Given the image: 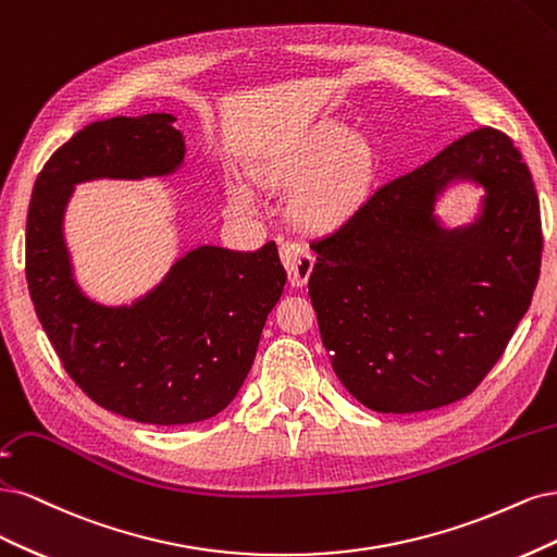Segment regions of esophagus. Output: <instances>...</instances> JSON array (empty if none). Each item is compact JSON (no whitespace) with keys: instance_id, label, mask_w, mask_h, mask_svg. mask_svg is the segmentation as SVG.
Segmentation results:
<instances>
[{"instance_id":"34e87169","label":"esophagus","mask_w":557,"mask_h":557,"mask_svg":"<svg viewBox=\"0 0 557 557\" xmlns=\"http://www.w3.org/2000/svg\"><path fill=\"white\" fill-rule=\"evenodd\" d=\"M280 255L284 261L286 273H289V282L294 286H302L308 282L312 265H314V257L310 255L308 247H302L298 240L286 238L280 243Z\"/></svg>"}]
</instances>
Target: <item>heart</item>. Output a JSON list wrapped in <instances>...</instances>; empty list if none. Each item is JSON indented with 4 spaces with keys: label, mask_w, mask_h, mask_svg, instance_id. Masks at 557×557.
I'll list each match as a JSON object with an SVG mask.
<instances>
[{
    "label": "heart",
    "mask_w": 557,
    "mask_h": 557,
    "mask_svg": "<svg viewBox=\"0 0 557 557\" xmlns=\"http://www.w3.org/2000/svg\"><path fill=\"white\" fill-rule=\"evenodd\" d=\"M374 169V157L366 140L351 138L343 124H326L314 132L302 146L286 157V171L302 187V218L333 226L361 203ZM236 199L247 201L249 191L236 187Z\"/></svg>",
    "instance_id": "1"
}]
</instances>
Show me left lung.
Returning <instances> with one entry per match:
<instances>
[{
	"label": "left lung",
	"mask_w": 557,
	"mask_h": 557,
	"mask_svg": "<svg viewBox=\"0 0 557 557\" xmlns=\"http://www.w3.org/2000/svg\"><path fill=\"white\" fill-rule=\"evenodd\" d=\"M484 187L480 220L434 218L451 180ZM308 282L337 380L382 414L451 405L481 384L530 308L542 214L513 140L481 127L398 175L310 245Z\"/></svg>",
	"instance_id": "left-lung-1"
}]
</instances>
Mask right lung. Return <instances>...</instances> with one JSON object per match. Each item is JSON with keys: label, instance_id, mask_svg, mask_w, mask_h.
<instances>
[{"label": "right lung", "instance_id": "obj_1", "mask_svg": "<svg viewBox=\"0 0 557 557\" xmlns=\"http://www.w3.org/2000/svg\"><path fill=\"white\" fill-rule=\"evenodd\" d=\"M173 122L117 115L71 136L34 183L25 243L34 310L71 380L103 409L152 425L206 421L236 398L286 282L271 240L257 252L196 247L129 308L78 289L62 236L74 185L173 173L185 159Z\"/></svg>", "mask_w": 557, "mask_h": 557}]
</instances>
